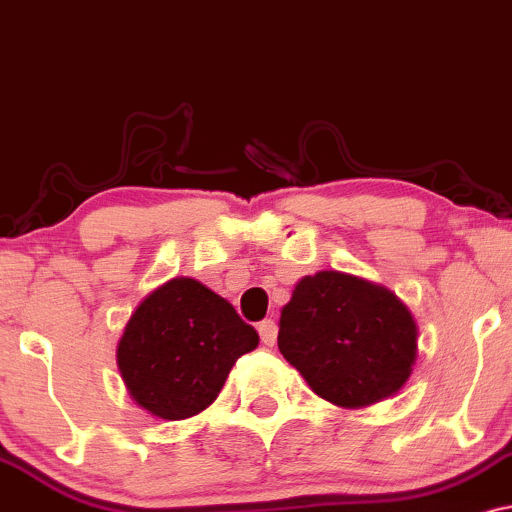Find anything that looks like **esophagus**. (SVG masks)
I'll list each match as a JSON object with an SVG mask.
<instances>
[{"label":"esophagus","mask_w":512,"mask_h":512,"mask_svg":"<svg viewBox=\"0 0 512 512\" xmlns=\"http://www.w3.org/2000/svg\"><path fill=\"white\" fill-rule=\"evenodd\" d=\"M258 335H261V342L266 347H273L275 340H278V323L273 318H266L263 323H258Z\"/></svg>","instance_id":"34e87169"}]
</instances>
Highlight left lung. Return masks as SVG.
Instances as JSON below:
<instances>
[{"instance_id": "left-lung-1", "label": "left lung", "mask_w": 512, "mask_h": 512, "mask_svg": "<svg viewBox=\"0 0 512 512\" xmlns=\"http://www.w3.org/2000/svg\"><path fill=\"white\" fill-rule=\"evenodd\" d=\"M278 347L318 398L342 410L376 405L405 386L417 362V321L388 287L318 270L280 311Z\"/></svg>"}]
</instances>
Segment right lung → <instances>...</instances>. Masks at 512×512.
Listing matches in <instances>:
<instances>
[{
    "label": "right lung",
    "instance_id": "right-lung-1",
    "mask_svg": "<svg viewBox=\"0 0 512 512\" xmlns=\"http://www.w3.org/2000/svg\"><path fill=\"white\" fill-rule=\"evenodd\" d=\"M258 333L194 278H172L141 299L117 342V366L138 407L179 422L213 405Z\"/></svg>",
    "mask_w": 512,
    "mask_h": 512
}]
</instances>
